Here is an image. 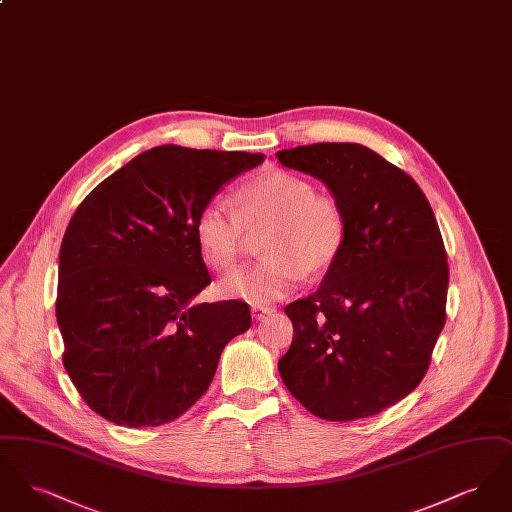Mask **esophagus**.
<instances>
[{
    "instance_id": "obj_1",
    "label": "esophagus",
    "mask_w": 512,
    "mask_h": 512,
    "mask_svg": "<svg viewBox=\"0 0 512 512\" xmlns=\"http://www.w3.org/2000/svg\"><path fill=\"white\" fill-rule=\"evenodd\" d=\"M270 313H274L272 307H265V305H253V307H251V315H253L255 320H263V318L270 315Z\"/></svg>"
}]
</instances>
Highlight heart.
Instances as JSON below:
<instances>
[{
  "instance_id": "heart-1",
  "label": "heart",
  "mask_w": 512,
  "mask_h": 512,
  "mask_svg": "<svg viewBox=\"0 0 512 512\" xmlns=\"http://www.w3.org/2000/svg\"><path fill=\"white\" fill-rule=\"evenodd\" d=\"M236 211L213 199L194 220V240L201 261L226 272L236 265L244 228L267 224L261 253L253 267L242 268L219 284L220 295L249 303H268L292 293L305 270L318 274L330 267L345 242V215L330 195L292 172L270 171L236 190Z\"/></svg>"
}]
</instances>
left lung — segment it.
<instances>
[{
  "instance_id": "1",
  "label": "left lung",
  "mask_w": 512,
  "mask_h": 512,
  "mask_svg": "<svg viewBox=\"0 0 512 512\" xmlns=\"http://www.w3.org/2000/svg\"><path fill=\"white\" fill-rule=\"evenodd\" d=\"M276 157L326 184L347 224L317 292L284 309L293 340L280 376L318 418L378 414L420 384L445 324L449 267L434 211L407 172L361 144Z\"/></svg>"
}]
</instances>
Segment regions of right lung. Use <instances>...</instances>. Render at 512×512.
I'll list each match as a JSON object with an SVG mask.
<instances>
[{
	"instance_id": "1",
	"label": "right lung",
	"mask_w": 512,
	"mask_h": 512,
	"mask_svg": "<svg viewBox=\"0 0 512 512\" xmlns=\"http://www.w3.org/2000/svg\"><path fill=\"white\" fill-rule=\"evenodd\" d=\"M263 153L157 146L78 205L59 251L63 365L92 411L161 426L207 391L224 345L249 330L242 301L192 303L211 284L194 220Z\"/></svg>"
}]
</instances>
